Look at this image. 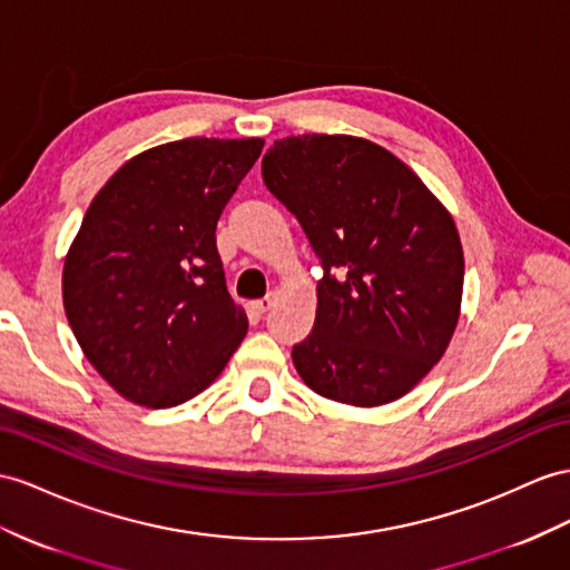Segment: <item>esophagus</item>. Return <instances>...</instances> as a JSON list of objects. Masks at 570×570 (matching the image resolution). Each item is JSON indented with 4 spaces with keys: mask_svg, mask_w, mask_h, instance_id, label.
<instances>
[{
    "mask_svg": "<svg viewBox=\"0 0 570 570\" xmlns=\"http://www.w3.org/2000/svg\"><path fill=\"white\" fill-rule=\"evenodd\" d=\"M274 301H276V294H267L265 298H259V301H255V311L257 313H267L272 305H274Z\"/></svg>",
    "mask_w": 570,
    "mask_h": 570,
    "instance_id": "obj_1",
    "label": "esophagus"
}]
</instances>
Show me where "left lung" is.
I'll return each mask as SVG.
<instances>
[{
  "instance_id": "obj_1",
  "label": "left lung",
  "mask_w": 570,
  "mask_h": 570,
  "mask_svg": "<svg viewBox=\"0 0 570 570\" xmlns=\"http://www.w3.org/2000/svg\"><path fill=\"white\" fill-rule=\"evenodd\" d=\"M262 180L323 265L313 332L291 352L303 383L354 406L400 400L441 361L460 317L452 216L410 166L358 137L274 141Z\"/></svg>"
}]
</instances>
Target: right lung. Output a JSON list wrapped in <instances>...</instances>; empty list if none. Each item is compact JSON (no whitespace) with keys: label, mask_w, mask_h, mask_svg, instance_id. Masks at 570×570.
<instances>
[{"label":"right lung","mask_w":570,"mask_h":570,"mask_svg":"<svg viewBox=\"0 0 570 570\" xmlns=\"http://www.w3.org/2000/svg\"><path fill=\"white\" fill-rule=\"evenodd\" d=\"M262 139L154 146L112 175L71 243L62 298L94 368L135 404L193 400L247 332L226 288L216 224Z\"/></svg>","instance_id":"1"}]
</instances>
